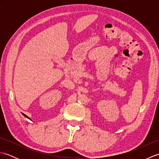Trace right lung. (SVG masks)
I'll use <instances>...</instances> for the list:
<instances>
[{"instance_id":"obj_1","label":"right lung","mask_w":159,"mask_h":159,"mask_svg":"<svg viewBox=\"0 0 159 159\" xmlns=\"http://www.w3.org/2000/svg\"><path fill=\"white\" fill-rule=\"evenodd\" d=\"M22 114L23 115V116H25V117H26V118H28V119H29V120H31V119H30V118H29V117H28L27 116H26V115H25V114H24V113H22Z\"/></svg>"}]
</instances>
